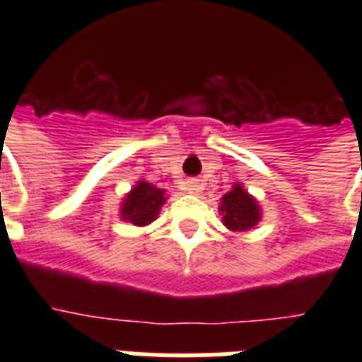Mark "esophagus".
Listing matches in <instances>:
<instances>
[{
	"label": "esophagus",
	"mask_w": 362,
	"mask_h": 362,
	"mask_svg": "<svg viewBox=\"0 0 362 362\" xmlns=\"http://www.w3.org/2000/svg\"><path fill=\"white\" fill-rule=\"evenodd\" d=\"M201 189H203V184H201V180H187L186 182V192L187 193H193V195H197Z\"/></svg>",
	"instance_id": "obj_1"
}]
</instances>
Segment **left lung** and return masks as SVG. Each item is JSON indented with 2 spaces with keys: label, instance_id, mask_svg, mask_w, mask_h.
Wrapping results in <instances>:
<instances>
[{
  "label": "left lung",
  "instance_id": "1",
  "mask_svg": "<svg viewBox=\"0 0 362 362\" xmlns=\"http://www.w3.org/2000/svg\"><path fill=\"white\" fill-rule=\"evenodd\" d=\"M220 214L223 216V226L235 233L250 231L261 220L257 201L242 187V184H235L231 192L221 197Z\"/></svg>",
  "mask_w": 362,
  "mask_h": 362
}]
</instances>
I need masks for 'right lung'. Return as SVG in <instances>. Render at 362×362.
I'll return each instance as SVG.
<instances>
[{
    "instance_id": "add662e5",
    "label": "right lung",
    "mask_w": 362,
    "mask_h": 362,
    "mask_svg": "<svg viewBox=\"0 0 362 362\" xmlns=\"http://www.w3.org/2000/svg\"><path fill=\"white\" fill-rule=\"evenodd\" d=\"M165 201V189H159L146 180H139L136 186H133V189L125 195L120 218L124 221H131L133 226H148L158 218Z\"/></svg>"
}]
</instances>
